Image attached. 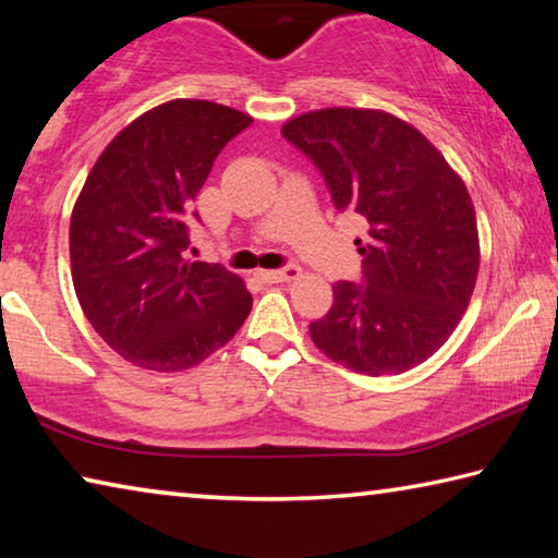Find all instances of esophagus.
Segmentation results:
<instances>
[{"label": "esophagus", "instance_id": "1", "mask_svg": "<svg viewBox=\"0 0 558 558\" xmlns=\"http://www.w3.org/2000/svg\"><path fill=\"white\" fill-rule=\"evenodd\" d=\"M302 276V270L298 266H286L280 270H260L258 278L263 282H288V280H295Z\"/></svg>", "mask_w": 558, "mask_h": 558}]
</instances>
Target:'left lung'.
I'll use <instances>...</instances> for the list:
<instances>
[{"mask_svg":"<svg viewBox=\"0 0 558 558\" xmlns=\"http://www.w3.org/2000/svg\"><path fill=\"white\" fill-rule=\"evenodd\" d=\"M319 169L337 211L369 223L356 239L362 280L335 282L310 323L319 352L356 374H401L426 362L458 327L477 280L470 194L436 147L381 110L327 108L282 125Z\"/></svg>","mask_w":558,"mask_h":558,"instance_id":"1","label":"left lung"}]
</instances>
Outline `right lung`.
Masks as SVG:
<instances>
[{
  "label": "right lung",
  "instance_id": "1",
  "mask_svg": "<svg viewBox=\"0 0 558 558\" xmlns=\"http://www.w3.org/2000/svg\"><path fill=\"white\" fill-rule=\"evenodd\" d=\"M251 116L169 100L102 149L71 216L73 288L93 329L149 372L196 366L239 332L253 298L219 263L186 260L194 199Z\"/></svg>",
  "mask_w": 558,
  "mask_h": 558
}]
</instances>
